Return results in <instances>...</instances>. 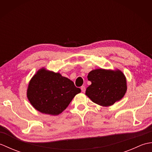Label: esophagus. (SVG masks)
I'll return each mask as SVG.
<instances>
[{
	"instance_id": "34e87169",
	"label": "esophagus",
	"mask_w": 152,
	"mask_h": 152,
	"mask_svg": "<svg viewBox=\"0 0 152 152\" xmlns=\"http://www.w3.org/2000/svg\"><path fill=\"white\" fill-rule=\"evenodd\" d=\"M81 90H82V92L84 93L86 91V87L85 86H82L81 87Z\"/></svg>"
}]
</instances>
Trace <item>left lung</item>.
Masks as SVG:
<instances>
[{
	"instance_id": "8db88e82",
	"label": "left lung",
	"mask_w": 152,
	"mask_h": 152,
	"mask_svg": "<svg viewBox=\"0 0 152 152\" xmlns=\"http://www.w3.org/2000/svg\"><path fill=\"white\" fill-rule=\"evenodd\" d=\"M91 84L88 87L86 95L102 106H112L125 96L127 89L126 77L120 70L97 69L88 75Z\"/></svg>"
}]
</instances>
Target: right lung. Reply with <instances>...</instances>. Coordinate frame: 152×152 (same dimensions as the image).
<instances>
[{
  "label": "right lung",
  "instance_id": "add662e5",
  "mask_svg": "<svg viewBox=\"0 0 152 152\" xmlns=\"http://www.w3.org/2000/svg\"><path fill=\"white\" fill-rule=\"evenodd\" d=\"M80 92L81 89L76 88L70 79L44 67L32 77L28 85L27 96L38 112L57 115Z\"/></svg>",
  "mask_w": 152,
  "mask_h": 152
}]
</instances>
